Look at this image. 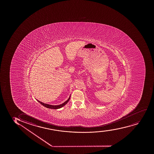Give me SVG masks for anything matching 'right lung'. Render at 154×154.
I'll list each match as a JSON object with an SVG mask.
<instances>
[{
    "instance_id": "obj_1",
    "label": "right lung",
    "mask_w": 154,
    "mask_h": 154,
    "mask_svg": "<svg viewBox=\"0 0 154 154\" xmlns=\"http://www.w3.org/2000/svg\"><path fill=\"white\" fill-rule=\"evenodd\" d=\"M70 97H69V98H68V99L67 101H65V102L62 103L61 104L58 105H49L48 104H46V103H44L42 102L41 101H38V100H37V101H38L39 103H41V104L45 106V107H47V108H50V109H57L62 108L63 106H65V105L68 102V101H69V100H70Z\"/></svg>"
}]
</instances>
